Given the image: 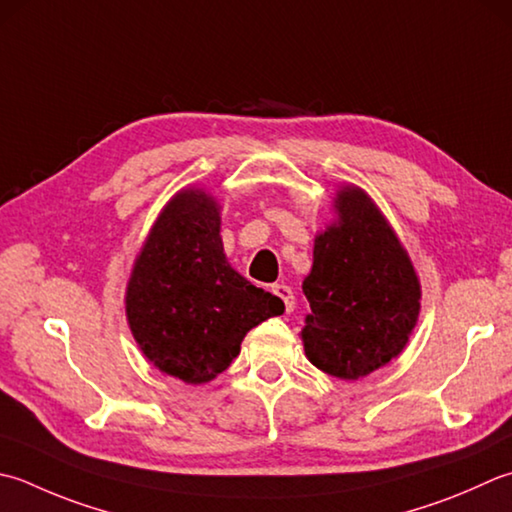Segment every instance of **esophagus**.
<instances>
[{
    "instance_id": "esophagus-1",
    "label": "esophagus",
    "mask_w": 512,
    "mask_h": 512,
    "mask_svg": "<svg viewBox=\"0 0 512 512\" xmlns=\"http://www.w3.org/2000/svg\"><path fill=\"white\" fill-rule=\"evenodd\" d=\"M270 290H273V293H275L279 299H282L286 313H293V310H295V295H293V290H290L286 284H275Z\"/></svg>"
}]
</instances>
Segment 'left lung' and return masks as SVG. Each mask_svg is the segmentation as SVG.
<instances>
[{
	"instance_id": "obj_1",
	"label": "left lung",
	"mask_w": 512,
	"mask_h": 512,
	"mask_svg": "<svg viewBox=\"0 0 512 512\" xmlns=\"http://www.w3.org/2000/svg\"><path fill=\"white\" fill-rule=\"evenodd\" d=\"M302 342L322 373L355 382L393 362L422 310V284L395 228L364 188L337 186L304 279Z\"/></svg>"
}]
</instances>
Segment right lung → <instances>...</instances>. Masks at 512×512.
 <instances>
[{
  "mask_svg": "<svg viewBox=\"0 0 512 512\" xmlns=\"http://www.w3.org/2000/svg\"><path fill=\"white\" fill-rule=\"evenodd\" d=\"M222 204L202 186L168 199L126 284V319L144 357L184 384H208L239 355L250 328L284 302L228 264Z\"/></svg>",
  "mask_w": 512,
  "mask_h": 512,
  "instance_id": "add662e5",
  "label": "right lung"
}]
</instances>
